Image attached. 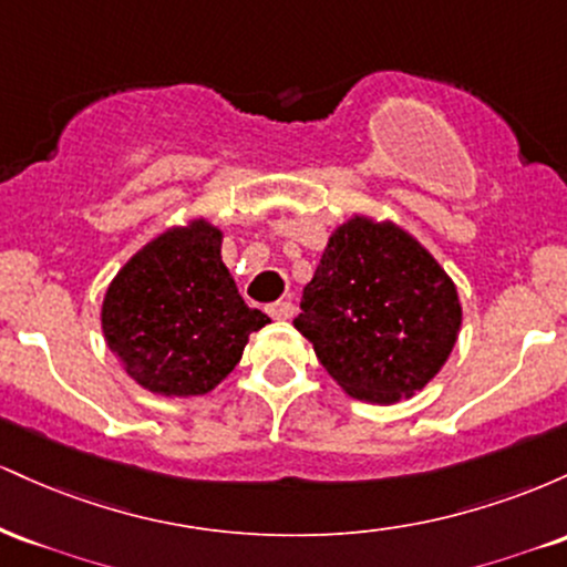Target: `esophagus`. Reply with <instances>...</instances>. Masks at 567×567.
Segmentation results:
<instances>
[{"instance_id": "1", "label": "esophagus", "mask_w": 567, "mask_h": 567, "mask_svg": "<svg viewBox=\"0 0 567 567\" xmlns=\"http://www.w3.org/2000/svg\"><path fill=\"white\" fill-rule=\"evenodd\" d=\"M269 315L275 317V320L285 322V320H290L292 315H296V306H292L290 301H277V303L269 306Z\"/></svg>"}]
</instances>
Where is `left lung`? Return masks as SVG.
<instances>
[{"label": "left lung", "instance_id": "left-lung-1", "mask_svg": "<svg viewBox=\"0 0 567 567\" xmlns=\"http://www.w3.org/2000/svg\"><path fill=\"white\" fill-rule=\"evenodd\" d=\"M461 320L458 288L413 234L351 213L328 237L292 324L349 396L394 405L440 373Z\"/></svg>", "mask_w": 567, "mask_h": 567}]
</instances>
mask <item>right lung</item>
<instances>
[{"instance_id": "right-lung-1", "label": "right lung", "mask_w": 567, "mask_h": 567, "mask_svg": "<svg viewBox=\"0 0 567 567\" xmlns=\"http://www.w3.org/2000/svg\"><path fill=\"white\" fill-rule=\"evenodd\" d=\"M220 245V226L194 216L148 239L109 282L103 338L146 392H213L243 360L250 333L271 322L243 301Z\"/></svg>"}]
</instances>
